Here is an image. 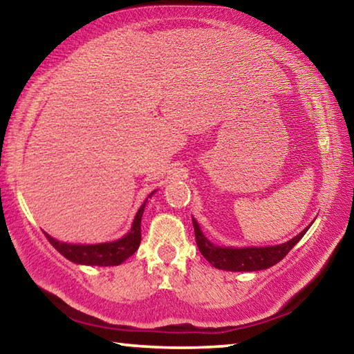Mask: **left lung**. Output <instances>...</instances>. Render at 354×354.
<instances>
[{"mask_svg":"<svg viewBox=\"0 0 354 354\" xmlns=\"http://www.w3.org/2000/svg\"><path fill=\"white\" fill-rule=\"evenodd\" d=\"M195 230V241L198 245L200 253L205 256V259L212 263L215 268L230 272H256L263 270L278 263L289 251L299 242V239L304 236L308 227L299 232L292 241L286 242L277 247H266V248H221L215 247L207 239L203 236L200 225L192 217Z\"/></svg>","mask_w":354,"mask_h":354,"instance_id":"8db88e82","label":"left lung"}]
</instances>
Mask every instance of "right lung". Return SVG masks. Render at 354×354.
<instances>
[{
    "mask_svg": "<svg viewBox=\"0 0 354 354\" xmlns=\"http://www.w3.org/2000/svg\"><path fill=\"white\" fill-rule=\"evenodd\" d=\"M153 195V194H151ZM149 195V196H151ZM145 203L140 206L136 214L134 223L131 231L127 236L115 242L98 243V245H75V243H64L59 242L51 236H45L53 247L68 261L75 263H86V266H118L123 261H127L129 256H133L137 248H139L142 234H140V221Z\"/></svg>",
    "mask_w": 354,
    "mask_h": 354,
    "instance_id": "right-lung-1",
    "label": "right lung"
}]
</instances>
